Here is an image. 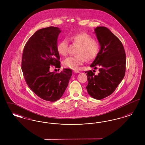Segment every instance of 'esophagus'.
I'll list each match as a JSON object with an SVG mask.
<instances>
[{"label":"esophagus","instance_id":"esophagus-1","mask_svg":"<svg viewBox=\"0 0 145 145\" xmlns=\"http://www.w3.org/2000/svg\"><path fill=\"white\" fill-rule=\"evenodd\" d=\"M73 72H74L75 73H78L80 72L79 71H77V70H74Z\"/></svg>","mask_w":145,"mask_h":145}]
</instances>
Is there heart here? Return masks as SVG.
I'll use <instances>...</instances> for the list:
<instances>
[{"label": "heart", "mask_w": 145, "mask_h": 145, "mask_svg": "<svg viewBox=\"0 0 145 145\" xmlns=\"http://www.w3.org/2000/svg\"><path fill=\"white\" fill-rule=\"evenodd\" d=\"M71 39L74 44L79 46L76 52L78 55L67 57L63 61L62 64L65 67L77 69L85 62V58L90 61L96 57L99 52V45L91 35L85 33L73 35ZM69 40L64 38L57 44V52L60 55L66 56L69 53Z\"/></svg>", "instance_id": "heart-1"}]
</instances>
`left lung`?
<instances>
[{"label": "left lung", "instance_id": "obj_1", "mask_svg": "<svg viewBox=\"0 0 145 145\" xmlns=\"http://www.w3.org/2000/svg\"><path fill=\"white\" fill-rule=\"evenodd\" d=\"M101 49L91 67L99 68L95 75L90 70L85 73L88 84V93L96 99H102L112 94L124 78L126 56L121 41L110 30L105 27L95 29Z\"/></svg>", "mask_w": 145, "mask_h": 145}]
</instances>
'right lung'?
I'll return each instance as SVG.
<instances>
[{"label": "right lung", "mask_w": 145, "mask_h": 145, "mask_svg": "<svg viewBox=\"0 0 145 145\" xmlns=\"http://www.w3.org/2000/svg\"><path fill=\"white\" fill-rule=\"evenodd\" d=\"M61 30L49 27L36 31L26 43L22 59V70L28 86L43 100L55 102L62 97L72 74L63 69L56 73L50 66L60 68L57 41Z\"/></svg>", "instance_id": "add662e5"}]
</instances>
